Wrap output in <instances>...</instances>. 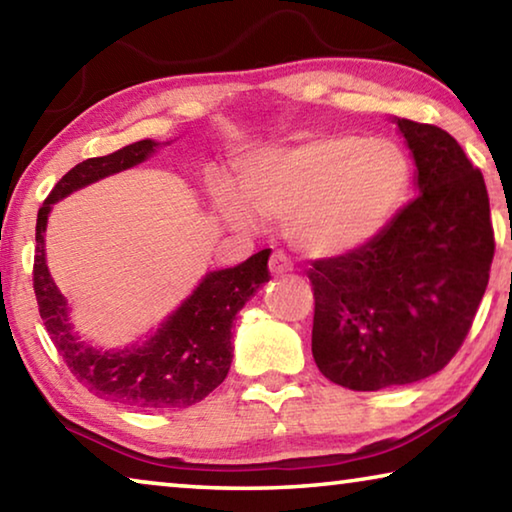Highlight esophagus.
I'll use <instances>...</instances> for the list:
<instances>
[{
  "label": "esophagus",
  "mask_w": 512,
  "mask_h": 512,
  "mask_svg": "<svg viewBox=\"0 0 512 512\" xmlns=\"http://www.w3.org/2000/svg\"><path fill=\"white\" fill-rule=\"evenodd\" d=\"M268 268H271L273 275H284V273H291L293 271V264H291V259L287 255L277 250V253L271 255V262H268Z\"/></svg>",
  "instance_id": "obj_1"
}]
</instances>
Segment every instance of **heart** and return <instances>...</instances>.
Listing matches in <instances>:
<instances>
[{
	"mask_svg": "<svg viewBox=\"0 0 512 512\" xmlns=\"http://www.w3.org/2000/svg\"><path fill=\"white\" fill-rule=\"evenodd\" d=\"M239 192L214 183L212 203L239 230L257 216L286 221L291 244L311 259L357 253L388 228L411 185V164L395 142L352 133L307 137L248 155Z\"/></svg>",
	"mask_w": 512,
	"mask_h": 512,
	"instance_id": "b5f03b06",
	"label": "heart"
}]
</instances>
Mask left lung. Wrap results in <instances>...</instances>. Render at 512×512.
Wrapping results in <instances>:
<instances>
[{
  "label": "left lung",
  "mask_w": 512,
  "mask_h": 512,
  "mask_svg": "<svg viewBox=\"0 0 512 512\" xmlns=\"http://www.w3.org/2000/svg\"><path fill=\"white\" fill-rule=\"evenodd\" d=\"M418 198L357 253L318 259L311 352L350 391L404 386L443 370L470 332L495 255L479 169L443 128L393 117Z\"/></svg>",
  "instance_id": "obj_1"
}]
</instances>
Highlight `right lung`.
<instances>
[{"label": "right lung", "mask_w": 512, "mask_h": 512, "mask_svg": "<svg viewBox=\"0 0 512 512\" xmlns=\"http://www.w3.org/2000/svg\"><path fill=\"white\" fill-rule=\"evenodd\" d=\"M173 142V140H171ZM171 142L140 140L119 151L88 158L67 171L42 203L36 223V289L40 318L72 375L101 400L133 409H187L205 400L228 377L232 363V323L237 311L268 282L271 250H259L246 262L203 275L196 289L146 332L124 348H101L85 341L72 323V307L49 273L45 232L58 201L97 180L133 169Z\"/></svg>", "instance_id": "1"}]
</instances>
